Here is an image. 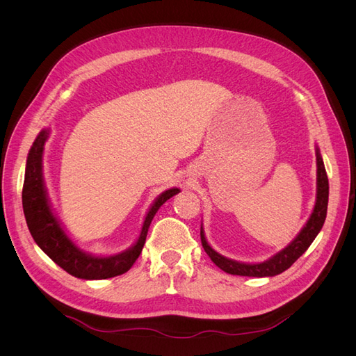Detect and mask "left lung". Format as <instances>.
I'll use <instances>...</instances> for the list:
<instances>
[{
  "label": "left lung",
  "mask_w": 356,
  "mask_h": 356,
  "mask_svg": "<svg viewBox=\"0 0 356 356\" xmlns=\"http://www.w3.org/2000/svg\"><path fill=\"white\" fill-rule=\"evenodd\" d=\"M316 202L314 212L307 220L306 225L296 236V239L291 242L282 251H279L273 257L263 263H241L230 260L227 257H222L217 251H213L211 245L204 238L203 227H200V239L204 252L209 255L211 260L217 264L221 270L230 275L239 276H252V277H264V276H276L285 272L286 268L293 266L298 258L306 252L307 248L315 241L318 233L327 218V207H328V177L324 166V160L321 157L319 148L316 147Z\"/></svg>",
  "instance_id": "8db88e82"
}]
</instances>
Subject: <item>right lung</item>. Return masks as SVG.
I'll list each match as a JSON object with an SVG mask.
<instances>
[{
    "instance_id": "1",
    "label": "right lung",
    "mask_w": 356,
    "mask_h": 356,
    "mask_svg": "<svg viewBox=\"0 0 356 356\" xmlns=\"http://www.w3.org/2000/svg\"><path fill=\"white\" fill-rule=\"evenodd\" d=\"M49 135V129H42L32 144L26 159L22 204L31 236L53 261L75 277L92 281V279H108L126 273L143 251L149 224L156 212L168 199L179 193V188H169L153 202L152 208L145 215L138 241L129 250L108 257L90 255L81 251L63 232L47 199L44 179H42V152H44Z\"/></svg>"
}]
</instances>
